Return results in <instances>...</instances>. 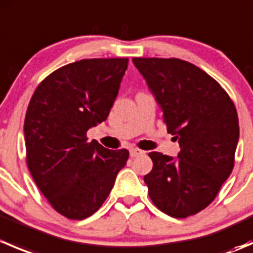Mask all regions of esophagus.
Listing matches in <instances>:
<instances>
[{"label":"esophagus","mask_w":253,"mask_h":253,"mask_svg":"<svg viewBox=\"0 0 253 253\" xmlns=\"http://www.w3.org/2000/svg\"><path fill=\"white\" fill-rule=\"evenodd\" d=\"M141 154H143L142 150H139V149H134V148H132V149H129V155H131L132 158L138 157V155H141Z\"/></svg>","instance_id":"34e87169"}]
</instances>
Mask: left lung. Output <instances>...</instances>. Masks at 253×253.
I'll return each instance as SVG.
<instances>
[{
    "instance_id": "8db88e82",
    "label": "left lung",
    "mask_w": 253,
    "mask_h": 253,
    "mask_svg": "<svg viewBox=\"0 0 253 253\" xmlns=\"http://www.w3.org/2000/svg\"><path fill=\"white\" fill-rule=\"evenodd\" d=\"M132 61L181 148L176 159L149 153L153 169L144 176L148 193L165 214L187 218L213 202L233 171L239 142L235 105L215 79L187 61Z\"/></svg>"
}]
</instances>
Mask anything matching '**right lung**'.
<instances>
[{
  "label": "right lung",
  "mask_w": 253,
  "mask_h": 253,
  "mask_svg": "<svg viewBox=\"0 0 253 253\" xmlns=\"http://www.w3.org/2000/svg\"><path fill=\"white\" fill-rule=\"evenodd\" d=\"M128 58H89L47 76L30 99L24 120L27 164L52 208L82 220L108 198L128 150H110L89 128L105 121Z\"/></svg>",
  "instance_id": "right-lung-1"
}]
</instances>
